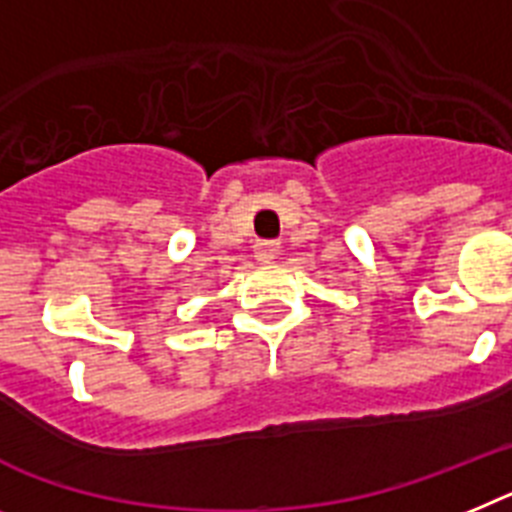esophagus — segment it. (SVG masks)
Here are the masks:
<instances>
[{
  "label": "esophagus",
  "instance_id": "esophagus-1",
  "mask_svg": "<svg viewBox=\"0 0 512 512\" xmlns=\"http://www.w3.org/2000/svg\"><path fill=\"white\" fill-rule=\"evenodd\" d=\"M278 257V244L270 242V239H260L255 244V260L257 263H273Z\"/></svg>",
  "mask_w": 512,
  "mask_h": 512
}]
</instances>
